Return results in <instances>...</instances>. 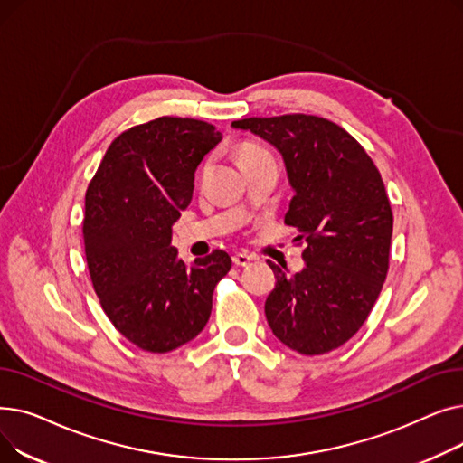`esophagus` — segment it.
I'll return each mask as SVG.
<instances>
[{
  "mask_svg": "<svg viewBox=\"0 0 463 463\" xmlns=\"http://www.w3.org/2000/svg\"><path fill=\"white\" fill-rule=\"evenodd\" d=\"M232 262H234L236 266H248V264L251 262V257H250L248 253H236V255L232 257Z\"/></svg>",
  "mask_w": 463,
  "mask_h": 463,
  "instance_id": "1",
  "label": "esophagus"
}]
</instances>
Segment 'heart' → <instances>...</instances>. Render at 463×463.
<instances>
[{
	"label": "heart",
	"mask_w": 463,
	"mask_h": 463,
	"mask_svg": "<svg viewBox=\"0 0 463 463\" xmlns=\"http://www.w3.org/2000/svg\"><path fill=\"white\" fill-rule=\"evenodd\" d=\"M264 154H269V152H266V150L262 148V146L253 144V142H244V144L238 146V161H240V163L250 161V159L259 157V156H264Z\"/></svg>",
	"instance_id": "1"
}]
</instances>
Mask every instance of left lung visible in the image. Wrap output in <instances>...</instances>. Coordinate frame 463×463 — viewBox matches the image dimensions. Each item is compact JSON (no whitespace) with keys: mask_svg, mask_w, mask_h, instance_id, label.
Segmentation results:
<instances>
[{"mask_svg":"<svg viewBox=\"0 0 463 463\" xmlns=\"http://www.w3.org/2000/svg\"><path fill=\"white\" fill-rule=\"evenodd\" d=\"M232 128L283 156L295 191L285 223L307 244L293 276L269 260L278 281L266 321L300 354L337 349L368 319L388 272L394 217L379 170L345 129L319 116L246 118Z\"/></svg>","mask_w":463,"mask_h":463,"instance_id":"8db88e82","label":"left lung"}]
</instances>
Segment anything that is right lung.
I'll return each instance as SVG.
<instances>
[{"label": "right lung", "mask_w": 463, "mask_h": 463, "mask_svg": "<svg viewBox=\"0 0 463 463\" xmlns=\"http://www.w3.org/2000/svg\"><path fill=\"white\" fill-rule=\"evenodd\" d=\"M222 138L206 121L152 119L114 138L88 185L84 248L93 288L118 332L144 351L168 353L197 337L213 288L232 266L222 250L185 264L173 246L194 170Z\"/></svg>", "instance_id": "right-lung-1"}]
</instances>
